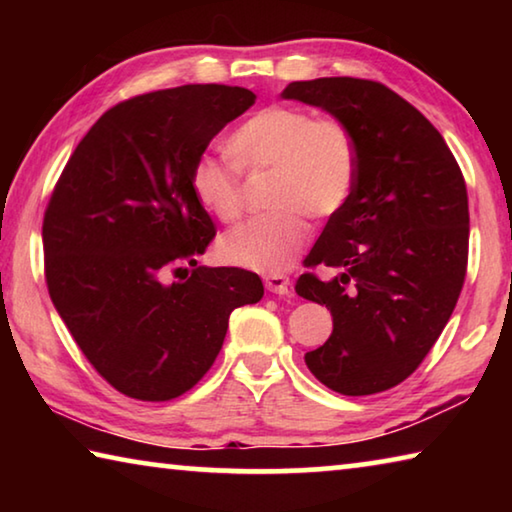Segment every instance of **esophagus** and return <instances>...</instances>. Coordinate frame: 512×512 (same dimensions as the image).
I'll list each match as a JSON object with an SVG mask.
<instances>
[{
    "label": "esophagus",
    "instance_id": "34e87169",
    "mask_svg": "<svg viewBox=\"0 0 512 512\" xmlns=\"http://www.w3.org/2000/svg\"><path fill=\"white\" fill-rule=\"evenodd\" d=\"M264 284L266 289L271 293H277V296H284V293H289V277L284 273H271L264 277Z\"/></svg>",
    "mask_w": 512,
    "mask_h": 512
}]
</instances>
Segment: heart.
<instances>
[{
  "label": "heart",
  "instance_id": "heart-1",
  "mask_svg": "<svg viewBox=\"0 0 512 512\" xmlns=\"http://www.w3.org/2000/svg\"><path fill=\"white\" fill-rule=\"evenodd\" d=\"M225 162L203 155L194 164V198L207 214L223 223L244 212L241 171L271 169V212L246 221L219 241L223 262L280 273L307 244L311 219H329L350 201L359 171L354 135L341 119L314 117L298 106H266L250 115L225 142Z\"/></svg>",
  "mask_w": 512,
  "mask_h": 512
}]
</instances>
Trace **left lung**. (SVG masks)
<instances>
[{
  "mask_svg": "<svg viewBox=\"0 0 512 512\" xmlns=\"http://www.w3.org/2000/svg\"><path fill=\"white\" fill-rule=\"evenodd\" d=\"M350 128L359 171L305 259L298 296L332 311V336L305 354L341 395L388 391L413 375L461 296L470 246L467 187L436 126L368 79L296 81L282 92ZM316 265L335 268L320 281Z\"/></svg>",
  "mask_w": 512,
  "mask_h": 512,
  "instance_id": "8db88e82",
  "label": "left lung"
}]
</instances>
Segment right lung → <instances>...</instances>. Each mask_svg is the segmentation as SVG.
Listing matches in <instances>:
<instances>
[{"label":"right lung","mask_w":512,"mask_h":512,"mask_svg":"<svg viewBox=\"0 0 512 512\" xmlns=\"http://www.w3.org/2000/svg\"><path fill=\"white\" fill-rule=\"evenodd\" d=\"M255 99L207 83L121 101L51 192L42 221L51 302L92 368L133 400L194 388L232 311L264 296L257 273L196 264L216 228L189 185L212 137Z\"/></svg>","instance_id":"right-lung-1"}]
</instances>
